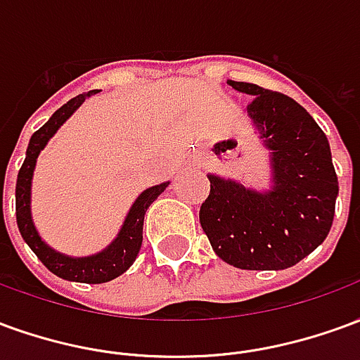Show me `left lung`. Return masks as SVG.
Wrapping results in <instances>:
<instances>
[{"label": "left lung", "mask_w": 360, "mask_h": 360, "mask_svg": "<svg viewBox=\"0 0 360 360\" xmlns=\"http://www.w3.org/2000/svg\"><path fill=\"white\" fill-rule=\"evenodd\" d=\"M229 86L252 96L247 111L270 150L271 187L255 191L208 175L210 195L200 206V226L227 264L285 270L330 233L340 191L330 142L293 98L250 82L229 81Z\"/></svg>", "instance_id": "obj_1"}]
</instances>
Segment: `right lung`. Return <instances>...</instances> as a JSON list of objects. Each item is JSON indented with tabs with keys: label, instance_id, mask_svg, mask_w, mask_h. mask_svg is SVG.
<instances>
[{
	"label": "right lung",
	"instance_id": "1",
	"mask_svg": "<svg viewBox=\"0 0 360 360\" xmlns=\"http://www.w3.org/2000/svg\"><path fill=\"white\" fill-rule=\"evenodd\" d=\"M92 92L79 94L73 100H69L65 105H61L50 119L48 123H44L28 142L27 158L22 162V167L19 169L17 177V188H15V210H17V226L22 235V239L28 247L32 249L36 257L42 262L51 274H56L58 278H63L67 281H81V283H105L111 281L123 271L129 270V266L133 264L134 258L139 255L142 245V226H144V214L148 210V206L158 196L162 195L167 183H160L154 187L142 191L139 198L134 200L131 210L127 214L123 227L119 229L117 237L98 255L92 257H67L58 250H53L42 241V237L38 235L30 214V187H32V175H34L36 160L42 148L48 144L53 134L58 133V129L67 119L73 115L75 111L81 108V103L89 98Z\"/></svg>",
	"mask_w": 360,
	"mask_h": 360
}]
</instances>
